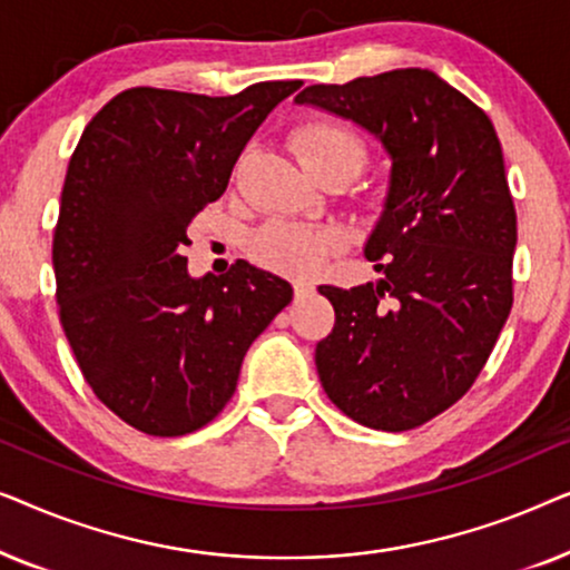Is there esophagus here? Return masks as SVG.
<instances>
[{"mask_svg":"<svg viewBox=\"0 0 570 570\" xmlns=\"http://www.w3.org/2000/svg\"><path fill=\"white\" fill-rule=\"evenodd\" d=\"M293 291H295V298H303V295H308L311 291H314V285L306 283V279H295Z\"/></svg>","mask_w":570,"mask_h":570,"instance_id":"obj_1","label":"esophagus"}]
</instances>
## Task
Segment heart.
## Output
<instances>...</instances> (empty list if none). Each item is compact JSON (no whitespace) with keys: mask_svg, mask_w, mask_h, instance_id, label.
<instances>
[{"mask_svg":"<svg viewBox=\"0 0 570 570\" xmlns=\"http://www.w3.org/2000/svg\"><path fill=\"white\" fill-rule=\"evenodd\" d=\"M293 150L306 174L326 166H345L350 174L363 166L365 147L353 131L334 121L306 124L293 135ZM332 238L326 233L298 223H269L252 240L254 259L267 269L285 275H306L316 269L330 252Z\"/></svg>","mask_w":570,"mask_h":570,"instance_id":"b5f03b06","label":"heart"}]
</instances>
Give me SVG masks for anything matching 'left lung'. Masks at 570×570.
I'll return each instance as SVG.
<instances>
[{"mask_svg": "<svg viewBox=\"0 0 570 570\" xmlns=\"http://www.w3.org/2000/svg\"><path fill=\"white\" fill-rule=\"evenodd\" d=\"M376 137L392 160L365 259L376 283L322 285L316 345L330 400L373 431H410L462 400L511 314L517 209L482 108L431 69H392L295 96Z\"/></svg>", "mask_w": 570, "mask_h": 570, "instance_id": "1", "label": "left lung"}]
</instances>
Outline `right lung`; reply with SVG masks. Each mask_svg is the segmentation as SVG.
I'll use <instances>...</instances> for the list:
<instances>
[{
  "label": "right lung",
  "mask_w": 570,
  "mask_h": 570,
  "mask_svg": "<svg viewBox=\"0 0 570 570\" xmlns=\"http://www.w3.org/2000/svg\"><path fill=\"white\" fill-rule=\"evenodd\" d=\"M301 85L225 98L131 88L75 147L53 230L59 316L85 381L137 431L168 439L207 425L236 392L246 350L293 301L283 277L244 259L191 277L181 246Z\"/></svg>",
  "instance_id": "add662e5"
}]
</instances>
